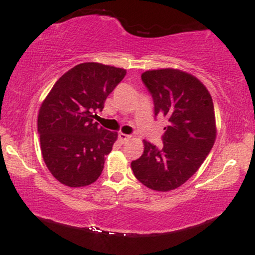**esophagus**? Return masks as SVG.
<instances>
[{"label": "esophagus", "mask_w": 255, "mask_h": 255, "mask_svg": "<svg viewBox=\"0 0 255 255\" xmlns=\"http://www.w3.org/2000/svg\"><path fill=\"white\" fill-rule=\"evenodd\" d=\"M130 137H131V135H128V134H124V133H120V134H119V139L121 140L122 142L128 141V140H129Z\"/></svg>", "instance_id": "obj_1"}]
</instances>
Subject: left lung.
Segmentation results:
<instances>
[{
  "label": "left lung",
  "mask_w": 255,
  "mask_h": 255,
  "mask_svg": "<svg viewBox=\"0 0 255 255\" xmlns=\"http://www.w3.org/2000/svg\"><path fill=\"white\" fill-rule=\"evenodd\" d=\"M141 80L153 98L154 116H164L168 126L160 147L144 140L131 170L147 188L172 191L198 171L215 144L212 97L200 80L178 69L147 71Z\"/></svg>",
  "instance_id": "1"
}]
</instances>
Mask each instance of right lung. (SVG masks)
I'll use <instances>...</instances> for the list:
<instances>
[{
	"mask_svg": "<svg viewBox=\"0 0 255 255\" xmlns=\"http://www.w3.org/2000/svg\"><path fill=\"white\" fill-rule=\"evenodd\" d=\"M125 75L122 68L80 63L58 79L40 105L38 133L43 159L64 186H89L101 176L118 133L104 129L93 119Z\"/></svg>",
	"mask_w": 255,
	"mask_h": 255,
	"instance_id": "1",
	"label": "right lung"
}]
</instances>
